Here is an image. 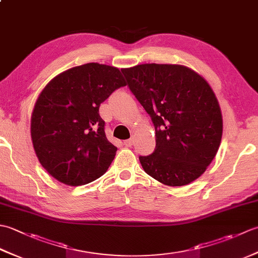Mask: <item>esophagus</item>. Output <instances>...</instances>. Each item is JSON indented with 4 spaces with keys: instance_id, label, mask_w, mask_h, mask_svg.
<instances>
[{
    "instance_id": "34e87169",
    "label": "esophagus",
    "mask_w": 258,
    "mask_h": 258,
    "mask_svg": "<svg viewBox=\"0 0 258 258\" xmlns=\"http://www.w3.org/2000/svg\"><path fill=\"white\" fill-rule=\"evenodd\" d=\"M133 143H134V139H133V138L130 139V140L124 141V145H125L126 147H131V146L133 145Z\"/></svg>"
}]
</instances>
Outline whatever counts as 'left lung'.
Here are the masks:
<instances>
[{
  "label": "left lung",
  "mask_w": 258,
  "mask_h": 258,
  "mask_svg": "<svg viewBox=\"0 0 258 258\" xmlns=\"http://www.w3.org/2000/svg\"><path fill=\"white\" fill-rule=\"evenodd\" d=\"M122 72L155 126L154 152L140 156L144 171L168 186L199 178L215 157L223 134L222 111L211 85L179 64L146 63Z\"/></svg>",
  "instance_id": "left-lung-1"
}]
</instances>
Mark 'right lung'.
<instances>
[{
    "instance_id": "1",
    "label": "right lung",
    "mask_w": 258,
    "mask_h": 258,
    "mask_svg": "<svg viewBox=\"0 0 258 258\" xmlns=\"http://www.w3.org/2000/svg\"><path fill=\"white\" fill-rule=\"evenodd\" d=\"M126 82L117 68L87 63L53 78L38 95L31 139L45 171L70 186L101 177L117 149L106 139L98 109Z\"/></svg>"
}]
</instances>
